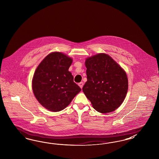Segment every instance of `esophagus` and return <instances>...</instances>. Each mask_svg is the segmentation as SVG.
<instances>
[{
    "label": "esophagus",
    "mask_w": 159,
    "mask_h": 159,
    "mask_svg": "<svg viewBox=\"0 0 159 159\" xmlns=\"http://www.w3.org/2000/svg\"><path fill=\"white\" fill-rule=\"evenodd\" d=\"M79 86H80V88L82 89L83 88V82H80V83H79Z\"/></svg>",
    "instance_id": "34e87169"
}]
</instances>
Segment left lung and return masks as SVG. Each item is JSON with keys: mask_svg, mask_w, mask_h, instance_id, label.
Wrapping results in <instances>:
<instances>
[{"mask_svg": "<svg viewBox=\"0 0 159 159\" xmlns=\"http://www.w3.org/2000/svg\"><path fill=\"white\" fill-rule=\"evenodd\" d=\"M87 82L82 90L93 108L108 113L121 106L126 97L128 79L126 71L108 54L99 53L85 60Z\"/></svg>", "mask_w": 159, "mask_h": 159, "instance_id": "8db88e82", "label": "left lung"}]
</instances>
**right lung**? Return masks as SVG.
<instances>
[{"label":"right lung","instance_id":"right-lung-1","mask_svg":"<svg viewBox=\"0 0 159 159\" xmlns=\"http://www.w3.org/2000/svg\"><path fill=\"white\" fill-rule=\"evenodd\" d=\"M73 59L60 52L49 53L36 69L32 90L38 102L49 111L66 108L81 89L68 68Z\"/></svg>","mask_w":159,"mask_h":159}]
</instances>
